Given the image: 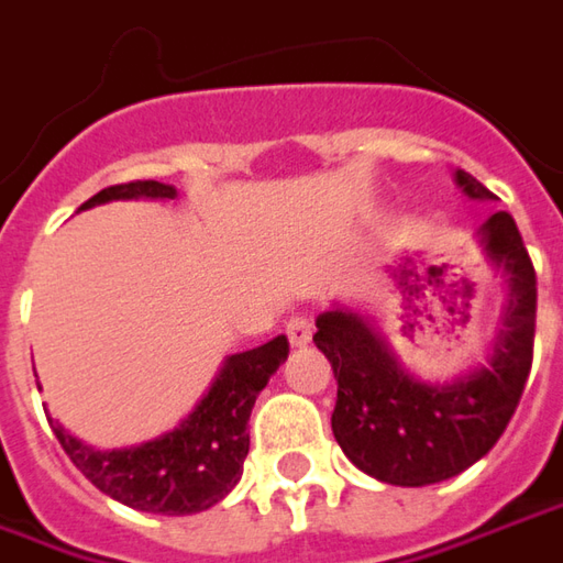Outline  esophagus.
<instances>
[{"label": "esophagus", "instance_id": "esophagus-1", "mask_svg": "<svg viewBox=\"0 0 563 563\" xmlns=\"http://www.w3.org/2000/svg\"><path fill=\"white\" fill-rule=\"evenodd\" d=\"M285 333H288L290 346H306L309 340H312V321L303 319V316H297V319H290L285 324Z\"/></svg>", "mask_w": 563, "mask_h": 563}]
</instances>
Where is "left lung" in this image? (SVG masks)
<instances>
[{"label": "left lung", "instance_id": "8db88e82", "mask_svg": "<svg viewBox=\"0 0 563 563\" xmlns=\"http://www.w3.org/2000/svg\"><path fill=\"white\" fill-rule=\"evenodd\" d=\"M456 184L468 199H496L466 170H456ZM478 239L509 282L503 331L487 367L451 383H422L407 374L386 336L358 312L333 306L316 319L312 340L336 377L333 438L377 482L426 487L466 472L499 441L521 401L533 364L537 273L506 211L487 217Z\"/></svg>", "mask_w": 563, "mask_h": 563}]
</instances>
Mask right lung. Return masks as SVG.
I'll return each instance as SVG.
<instances>
[{
  "label": "right lung",
  "instance_id": "1",
  "mask_svg": "<svg viewBox=\"0 0 563 563\" xmlns=\"http://www.w3.org/2000/svg\"><path fill=\"white\" fill-rule=\"evenodd\" d=\"M177 189L158 180H134L100 189L81 205L95 208L115 199H174ZM288 358V336L230 355L196 410L170 432L137 448L95 451L60 422L54 435L97 490L153 515H196L217 506L242 478L244 456L251 448L247 417L278 364Z\"/></svg>",
  "mask_w": 563,
  "mask_h": 563
}]
</instances>
